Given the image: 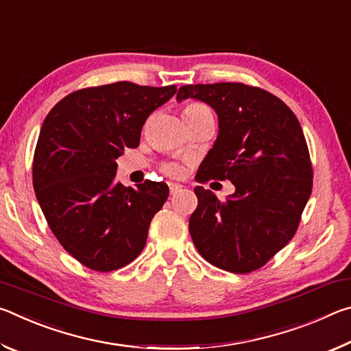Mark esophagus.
Segmentation results:
<instances>
[{
	"label": "esophagus",
	"instance_id": "34e87169",
	"mask_svg": "<svg viewBox=\"0 0 351 351\" xmlns=\"http://www.w3.org/2000/svg\"><path fill=\"white\" fill-rule=\"evenodd\" d=\"M169 189H170V193L175 195V193L180 192L182 186H181V184H176V182H169Z\"/></svg>",
	"mask_w": 351,
	"mask_h": 351
}]
</instances>
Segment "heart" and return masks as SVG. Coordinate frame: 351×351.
I'll return each instance as SVG.
<instances>
[{
  "label": "heart",
  "instance_id": "1",
  "mask_svg": "<svg viewBox=\"0 0 351 351\" xmlns=\"http://www.w3.org/2000/svg\"><path fill=\"white\" fill-rule=\"evenodd\" d=\"M203 111H207V108H206L204 105H201V104H187L182 108V117H184V121H187V119H192L195 116H198L199 112H203ZM164 171L169 176L180 178V176L184 175V171H186V169H184V165L180 164V162H169V164L164 165Z\"/></svg>",
  "mask_w": 351,
  "mask_h": 351
}]
</instances>
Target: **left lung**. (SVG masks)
I'll return each instance as SVG.
<instances>
[{"label": "left lung", "mask_w": 351, "mask_h": 351, "mask_svg": "<svg viewBox=\"0 0 351 351\" xmlns=\"http://www.w3.org/2000/svg\"><path fill=\"white\" fill-rule=\"evenodd\" d=\"M197 99L218 114V138L195 180H229L235 192L218 199L195 187L189 230L201 257L219 269L247 274L293 239L313 190V165L293 111L274 94L245 83L186 85L176 100Z\"/></svg>", "instance_id": "8db88e82"}]
</instances>
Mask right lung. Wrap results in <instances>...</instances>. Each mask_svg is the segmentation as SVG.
<instances>
[{
  "label": "right lung",
  "instance_id": "add662e5",
  "mask_svg": "<svg viewBox=\"0 0 351 351\" xmlns=\"http://www.w3.org/2000/svg\"><path fill=\"white\" fill-rule=\"evenodd\" d=\"M175 93L176 85L116 82L71 93L47 112L34 153V190L52 234L86 268H123L144 249L169 187L116 182V159L139 145L147 117Z\"/></svg>",
  "mask_w": 351,
  "mask_h": 351
}]
</instances>
